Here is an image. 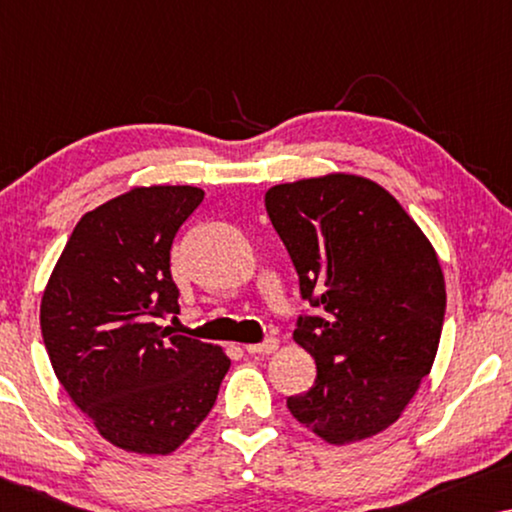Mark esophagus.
Wrapping results in <instances>:
<instances>
[{
    "mask_svg": "<svg viewBox=\"0 0 512 512\" xmlns=\"http://www.w3.org/2000/svg\"><path fill=\"white\" fill-rule=\"evenodd\" d=\"M279 340L277 338H265L263 342H256V345H247V352L254 356H268L272 352H277Z\"/></svg>",
    "mask_w": 512,
    "mask_h": 512,
    "instance_id": "esophagus-1",
    "label": "esophagus"
}]
</instances>
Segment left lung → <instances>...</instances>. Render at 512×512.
Masks as SVG:
<instances>
[{"label": "left lung", "instance_id": "obj_1", "mask_svg": "<svg viewBox=\"0 0 512 512\" xmlns=\"http://www.w3.org/2000/svg\"><path fill=\"white\" fill-rule=\"evenodd\" d=\"M265 209L317 310L293 331L317 380L286 408L326 443L375 436L436 359L445 319L436 251L394 195L356 174L272 186Z\"/></svg>", "mask_w": 512, "mask_h": 512}]
</instances>
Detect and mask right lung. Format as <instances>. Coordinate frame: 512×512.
Listing matches in <instances>:
<instances>
[{"label": "right lung", "mask_w": 512, "mask_h": 512, "mask_svg": "<svg viewBox=\"0 0 512 512\" xmlns=\"http://www.w3.org/2000/svg\"><path fill=\"white\" fill-rule=\"evenodd\" d=\"M195 186L132 188L83 214L41 298V335L69 398L111 445L170 454L214 408L230 359L158 326L179 314L170 249Z\"/></svg>", "instance_id": "add662e5"}]
</instances>
